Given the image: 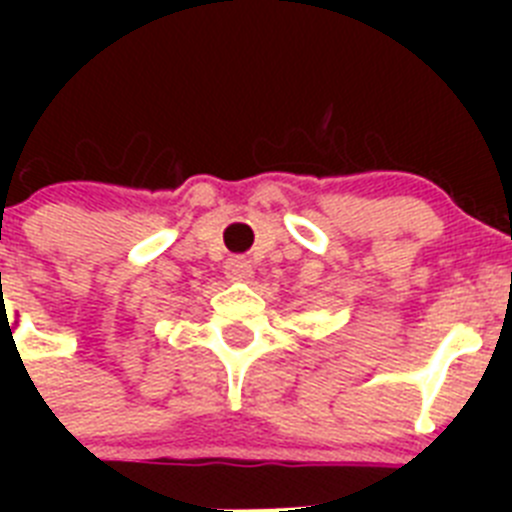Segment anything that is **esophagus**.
<instances>
[{
	"label": "esophagus",
	"instance_id": "obj_1",
	"mask_svg": "<svg viewBox=\"0 0 512 512\" xmlns=\"http://www.w3.org/2000/svg\"><path fill=\"white\" fill-rule=\"evenodd\" d=\"M251 274V261H248L246 256H230V259L225 261V277H228L230 282H246V279H251Z\"/></svg>",
	"mask_w": 512,
	"mask_h": 512
}]
</instances>
